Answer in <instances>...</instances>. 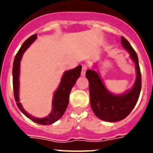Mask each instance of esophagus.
Segmentation results:
<instances>
[{
	"label": "esophagus",
	"instance_id": "esophagus-1",
	"mask_svg": "<svg viewBox=\"0 0 153 153\" xmlns=\"http://www.w3.org/2000/svg\"><path fill=\"white\" fill-rule=\"evenodd\" d=\"M86 69H87V66L86 64H83V67H82V71H81V76H84L85 74H86Z\"/></svg>",
	"mask_w": 153,
	"mask_h": 153
}]
</instances>
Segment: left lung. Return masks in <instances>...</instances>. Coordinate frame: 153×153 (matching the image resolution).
I'll list each match as a JSON object with an SVG mask.
<instances>
[{"label":"left lung","mask_w":153,"mask_h":153,"mask_svg":"<svg viewBox=\"0 0 153 153\" xmlns=\"http://www.w3.org/2000/svg\"><path fill=\"white\" fill-rule=\"evenodd\" d=\"M121 44L129 53L131 59L136 66V78L130 90L119 95L113 94L106 88L97 71L88 70L86 72V77L89 80L92 109L100 120L106 122H118L125 119L136 106L141 91V73L137 54L123 36H121ZM97 64H94V67Z\"/></svg>","instance_id":"8db88e82"}]
</instances>
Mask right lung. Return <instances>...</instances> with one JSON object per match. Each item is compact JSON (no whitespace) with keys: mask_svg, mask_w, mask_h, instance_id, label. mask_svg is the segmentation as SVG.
<instances>
[{"mask_svg":"<svg viewBox=\"0 0 153 153\" xmlns=\"http://www.w3.org/2000/svg\"><path fill=\"white\" fill-rule=\"evenodd\" d=\"M36 38H37L36 34H33L30 36L29 38L27 39L24 41V44H22L17 53L16 54L15 58H14L13 70H12L13 94H14V99H15V101L17 102V107L27 118H29L33 122L41 124V125H51V124L57 121L59 119L61 118L63 113L66 111L69 103V97H70V91L72 90L73 86L76 83V81L77 80V79L80 76L82 66L79 65L76 68L65 71L61 78L60 84H59L57 89L53 94L52 100V109H51V113L47 117H44V118H36V117L31 116L27 112L24 110V107L20 102V99H19L20 65H21V60L24 53L32 44V43L34 42V40Z\"/></svg>","mask_w":153,"mask_h":153,"instance_id":"right-lung-1","label":"right lung"}]
</instances>
